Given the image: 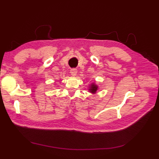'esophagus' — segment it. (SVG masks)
I'll use <instances>...</instances> for the list:
<instances>
[{
    "label": "esophagus",
    "instance_id": "1",
    "mask_svg": "<svg viewBox=\"0 0 159 159\" xmlns=\"http://www.w3.org/2000/svg\"><path fill=\"white\" fill-rule=\"evenodd\" d=\"M70 73H71V75H72V76H76V74H77V70L75 69V68H73V69L70 70Z\"/></svg>",
    "mask_w": 159,
    "mask_h": 159
}]
</instances>
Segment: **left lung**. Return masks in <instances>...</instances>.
I'll use <instances>...</instances> for the list:
<instances>
[{"label": "left lung", "mask_w": 159, "mask_h": 159, "mask_svg": "<svg viewBox=\"0 0 159 159\" xmlns=\"http://www.w3.org/2000/svg\"><path fill=\"white\" fill-rule=\"evenodd\" d=\"M98 89V87L97 85H95L94 84H93V85H92V86H91V88L89 89V91L92 93H96V92Z\"/></svg>", "instance_id": "8db88e82"}]
</instances>
